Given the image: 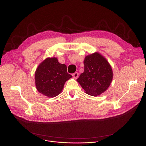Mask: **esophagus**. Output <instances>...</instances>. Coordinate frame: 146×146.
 <instances>
[{
  "label": "esophagus",
  "mask_w": 146,
  "mask_h": 146,
  "mask_svg": "<svg viewBox=\"0 0 146 146\" xmlns=\"http://www.w3.org/2000/svg\"><path fill=\"white\" fill-rule=\"evenodd\" d=\"M78 75H79V73L78 72H75L73 74V76L74 79H77L78 78Z\"/></svg>",
  "instance_id": "obj_1"
}]
</instances>
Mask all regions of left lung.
I'll use <instances>...</instances> for the list:
<instances>
[{
	"label": "left lung",
	"mask_w": 146,
	"mask_h": 146,
	"mask_svg": "<svg viewBox=\"0 0 146 146\" xmlns=\"http://www.w3.org/2000/svg\"><path fill=\"white\" fill-rule=\"evenodd\" d=\"M84 72L77 81L85 93L98 96L108 89L113 79L112 67L107 60L98 52L85 57Z\"/></svg>",
	"instance_id": "8db88e82"
}]
</instances>
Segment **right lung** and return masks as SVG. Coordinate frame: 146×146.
<instances>
[{"instance_id": "obj_1", "label": "right lung", "mask_w": 146, "mask_h": 146, "mask_svg": "<svg viewBox=\"0 0 146 146\" xmlns=\"http://www.w3.org/2000/svg\"><path fill=\"white\" fill-rule=\"evenodd\" d=\"M72 78L67 72V66L61 64L56 57H48L39 64L35 73L37 90L48 98L58 95L66 81Z\"/></svg>"}]
</instances>
